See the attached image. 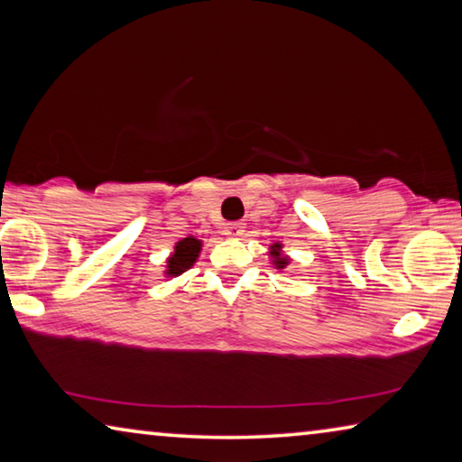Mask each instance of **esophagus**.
Returning a JSON list of instances; mask_svg holds the SVG:
<instances>
[{
	"label": "esophagus",
	"instance_id": "34e87169",
	"mask_svg": "<svg viewBox=\"0 0 462 462\" xmlns=\"http://www.w3.org/2000/svg\"><path fill=\"white\" fill-rule=\"evenodd\" d=\"M242 232H245V224H240V222L228 224V226H226V228H224V234H226V236H230V238L242 236Z\"/></svg>",
	"mask_w": 462,
	"mask_h": 462
}]
</instances>
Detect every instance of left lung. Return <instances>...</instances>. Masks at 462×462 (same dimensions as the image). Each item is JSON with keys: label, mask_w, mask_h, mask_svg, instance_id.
<instances>
[{"label": "left lung", "mask_w": 462, "mask_h": 462, "mask_svg": "<svg viewBox=\"0 0 462 462\" xmlns=\"http://www.w3.org/2000/svg\"><path fill=\"white\" fill-rule=\"evenodd\" d=\"M269 256H271V263H273V267H275V269H285L287 267V264H289V261H291V259H289V256H285L283 254V245H281V242H273V245L269 246Z\"/></svg>", "instance_id": "left-lung-1"}]
</instances>
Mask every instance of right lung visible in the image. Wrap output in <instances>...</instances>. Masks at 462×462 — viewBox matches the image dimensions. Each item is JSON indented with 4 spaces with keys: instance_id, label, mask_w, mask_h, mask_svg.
Returning a JSON list of instances; mask_svg holds the SVG:
<instances>
[{
    "instance_id": "right-lung-1",
    "label": "right lung",
    "mask_w": 462,
    "mask_h": 462,
    "mask_svg": "<svg viewBox=\"0 0 462 462\" xmlns=\"http://www.w3.org/2000/svg\"><path fill=\"white\" fill-rule=\"evenodd\" d=\"M199 253H201V240H198L195 236L179 240L175 245L173 254H171L167 259L165 277L183 275L187 269L193 267L195 261H198Z\"/></svg>"
}]
</instances>
